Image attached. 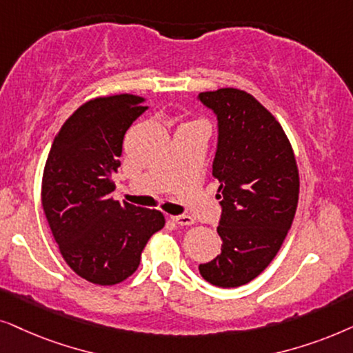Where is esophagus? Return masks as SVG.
<instances>
[{
    "instance_id": "1",
    "label": "esophagus",
    "mask_w": 353,
    "mask_h": 353,
    "mask_svg": "<svg viewBox=\"0 0 353 353\" xmlns=\"http://www.w3.org/2000/svg\"><path fill=\"white\" fill-rule=\"evenodd\" d=\"M171 219L174 221V223H177L179 225H192V224H195V219L190 218V216H187V214L171 216Z\"/></svg>"
}]
</instances>
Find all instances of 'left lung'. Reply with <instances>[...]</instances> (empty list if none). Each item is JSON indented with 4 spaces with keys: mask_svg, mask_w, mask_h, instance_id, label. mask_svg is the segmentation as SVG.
Listing matches in <instances>:
<instances>
[{
    "mask_svg": "<svg viewBox=\"0 0 353 353\" xmlns=\"http://www.w3.org/2000/svg\"><path fill=\"white\" fill-rule=\"evenodd\" d=\"M199 98L219 121L213 177L223 206V252L199 270L210 284L239 288L278 255L297 211L299 168L283 125L250 93L225 87Z\"/></svg>",
    "mask_w": 353,
    "mask_h": 353,
    "instance_id": "8db88e82",
    "label": "left lung"
}]
</instances>
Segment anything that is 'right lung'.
I'll use <instances>...</instances> for the list:
<instances>
[{
  "label": "right lung",
  "mask_w": 353,
  "mask_h": 353,
  "mask_svg": "<svg viewBox=\"0 0 353 353\" xmlns=\"http://www.w3.org/2000/svg\"><path fill=\"white\" fill-rule=\"evenodd\" d=\"M130 93L92 98L61 125L46 158L41 206L70 270L98 285L134 274L150 237L166 224L158 210L112 199L122 140L147 110Z\"/></svg>",
  "instance_id": "obj_1"
}]
</instances>
